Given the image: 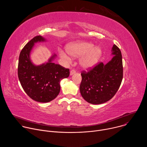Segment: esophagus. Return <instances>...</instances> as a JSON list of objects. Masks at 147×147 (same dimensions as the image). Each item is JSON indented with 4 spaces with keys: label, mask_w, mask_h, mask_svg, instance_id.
<instances>
[{
    "label": "esophagus",
    "mask_w": 147,
    "mask_h": 147,
    "mask_svg": "<svg viewBox=\"0 0 147 147\" xmlns=\"http://www.w3.org/2000/svg\"><path fill=\"white\" fill-rule=\"evenodd\" d=\"M75 73H76V71H75L74 70H71L70 72V76H72V75L74 74Z\"/></svg>",
    "instance_id": "1"
}]
</instances>
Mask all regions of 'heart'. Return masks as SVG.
<instances>
[{
	"instance_id": "obj_1",
	"label": "heart",
	"mask_w": 147,
	"mask_h": 147,
	"mask_svg": "<svg viewBox=\"0 0 147 147\" xmlns=\"http://www.w3.org/2000/svg\"><path fill=\"white\" fill-rule=\"evenodd\" d=\"M67 51H60V56L67 62L74 57L81 56L80 59L81 67L86 70L92 69L98 63L102 54V50L99 47H95L90 42L81 41L69 44Z\"/></svg>"
}]
</instances>
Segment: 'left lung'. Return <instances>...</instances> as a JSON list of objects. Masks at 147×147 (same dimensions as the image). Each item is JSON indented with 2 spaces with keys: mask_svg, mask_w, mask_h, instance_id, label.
Masks as SVG:
<instances>
[{
  "mask_svg": "<svg viewBox=\"0 0 147 147\" xmlns=\"http://www.w3.org/2000/svg\"><path fill=\"white\" fill-rule=\"evenodd\" d=\"M112 59L106 65L100 63L86 73H81L80 91L88 103L98 105L112 99L118 91L123 79V63L120 49L113 45Z\"/></svg>",
  "mask_w": 147,
  "mask_h": 147,
  "instance_id": "8db88e82",
  "label": "left lung"
}]
</instances>
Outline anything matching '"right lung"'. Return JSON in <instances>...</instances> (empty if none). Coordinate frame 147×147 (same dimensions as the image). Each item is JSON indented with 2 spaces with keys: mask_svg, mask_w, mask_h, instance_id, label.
<instances>
[{
  "mask_svg": "<svg viewBox=\"0 0 147 147\" xmlns=\"http://www.w3.org/2000/svg\"><path fill=\"white\" fill-rule=\"evenodd\" d=\"M46 40L39 35L29 41L20 52L18 65V79L23 90L31 99L42 103L50 102L59 95L60 81L70 74L69 69L53 63L55 54L40 65L32 62L30 53L34 44Z\"/></svg>",
  "mask_w": 147,
  "mask_h": 147,
  "instance_id": "1",
  "label": "right lung"
}]
</instances>
